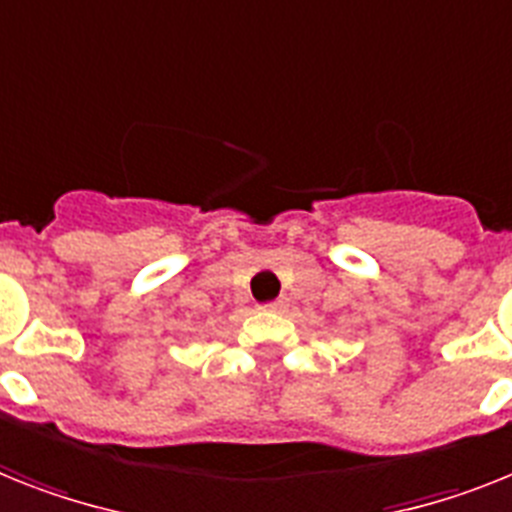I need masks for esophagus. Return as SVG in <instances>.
Returning <instances> with one entry per match:
<instances>
[{
	"mask_svg": "<svg viewBox=\"0 0 512 512\" xmlns=\"http://www.w3.org/2000/svg\"><path fill=\"white\" fill-rule=\"evenodd\" d=\"M260 309H265V312H283V309H286V299H276V302H268V304H263Z\"/></svg>",
	"mask_w": 512,
	"mask_h": 512,
	"instance_id": "34e87169",
	"label": "esophagus"
}]
</instances>
